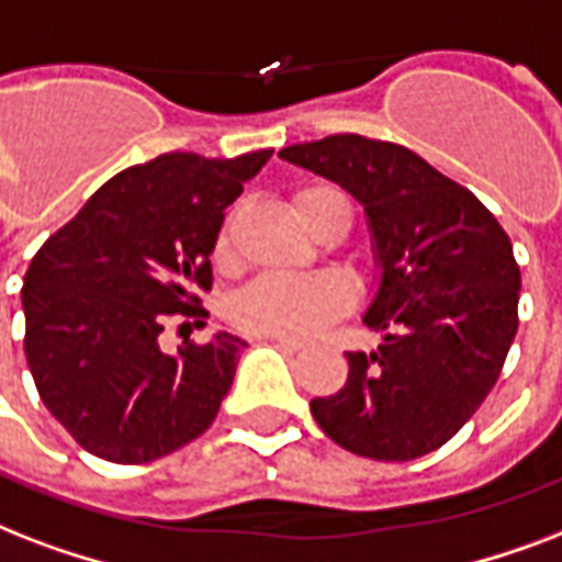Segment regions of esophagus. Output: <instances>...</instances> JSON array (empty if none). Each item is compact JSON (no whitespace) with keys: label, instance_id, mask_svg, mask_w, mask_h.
Here are the masks:
<instances>
[{"label":"esophagus","instance_id":"34e87169","mask_svg":"<svg viewBox=\"0 0 562 562\" xmlns=\"http://www.w3.org/2000/svg\"><path fill=\"white\" fill-rule=\"evenodd\" d=\"M269 342H276L278 349H284V351H302L304 346L302 342H295V340H286V337H267Z\"/></svg>","mask_w":562,"mask_h":562}]
</instances>
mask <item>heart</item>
<instances>
[{"instance_id": "b5f03b06", "label": "heart", "mask_w": 562, "mask_h": 562, "mask_svg": "<svg viewBox=\"0 0 562 562\" xmlns=\"http://www.w3.org/2000/svg\"><path fill=\"white\" fill-rule=\"evenodd\" d=\"M334 204H349L334 187L316 184L295 193V211L307 228H316ZM232 251V222L216 237V260L225 263ZM351 307V290L334 276H260L243 286L232 302V322L260 337L307 340Z\"/></svg>"}]
</instances>
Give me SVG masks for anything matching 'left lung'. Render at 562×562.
<instances>
[{
  "instance_id": "8db88e82",
  "label": "left lung",
  "mask_w": 562,
  "mask_h": 562,
  "mask_svg": "<svg viewBox=\"0 0 562 562\" xmlns=\"http://www.w3.org/2000/svg\"><path fill=\"white\" fill-rule=\"evenodd\" d=\"M278 155L363 204L381 269L363 322L384 342L346 355V386L313 398V419L360 458L437 451L484 404L519 328L510 237L475 193L398 143L330 134Z\"/></svg>"
}]
</instances>
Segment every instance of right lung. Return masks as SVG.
<instances>
[{
	"label": "right lung",
	"mask_w": 562,
	"mask_h": 562,
	"mask_svg": "<svg viewBox=\"0 0 562 562\" xmlns=\"http://www.w3.org/2000/svg\"><path fill=\"white\" fill-rule=\"evenodd\" d=\"M272 158L169 151L104 181L25 269V360L49 413L111 463H149L211 428L246 342L160 349L211 290L225 207Z\"/></svg>",
	"instance_id": "1"
}]
</instances>
